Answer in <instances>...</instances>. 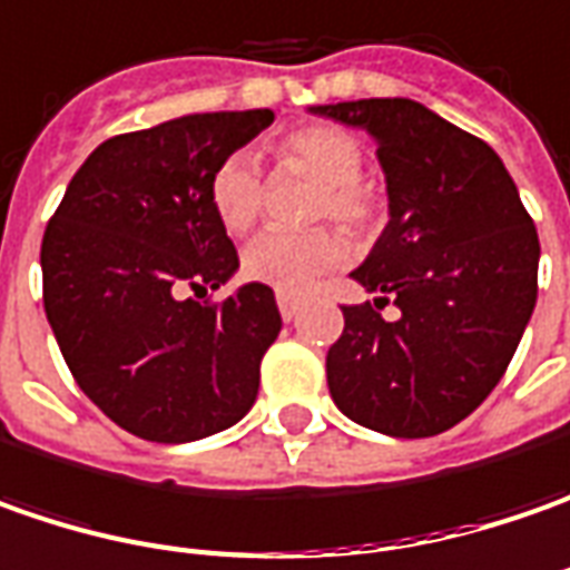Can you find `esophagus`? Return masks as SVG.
Listing matches in <instances>:
<instances>
[{
  "mask_svg": "<svg viewBox=\"0 0 570 570\" xmlns=\"http://www.w3.org/2000/svg\"><path fill=\"white\" fill-rule=\"evenodd\" d=\"M277 308H281L284 322H293V318H296V312L303 308V296L286 293V289H277Z\"/></svg>",
  "mask_w": 570,
  "mask_h": 570,
  "instance_id": "obj_1",
  "label": "esophagus"
}]
</instances>
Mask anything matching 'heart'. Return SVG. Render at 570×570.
<instances>
[{
    "instance_id": "1",
    "label": "heart",
    "mask_w": 570,
    "mask_h": 570,
    "mask_svg": "<svg viewBox=\"0 0 570 570\" xmlns=\"http://www.w3.org/2000/svg\"><path fill=\"white\" fill-rule=\"evenodd\" d=\"M277 154L286 164L303 167L315 183H322L315 217H331L346 229H365L382 214L379 188L360 179L363 148L360 141L337 126H303L281 138ZM210 207L226 233H246L262 210L258 169L246 154H229L210 176ZM346 243L324 229H265L243 248V274L255 284L299 293L312 286L324 271L341 265Z\"/></svg>"
}]
</instances>
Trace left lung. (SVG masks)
Listing matches in <instances>:
<instances>
[{
	"label": "left lung",
	"mask_w": 570,
	"mask_h": 570,
	"mask_svg": "<svg viewBox=\"0 0 570 570\" xmlns=\"http://www.w3.org/2000/svg\"><path fill=\"white\" fill-rule=\"evenodd\" d=\"M308 112L368 131L387 188V226L350 274L379 296L344 305L331 397L372 432L439 435L492 394L518 350L537 305V226L499 154L416 100ZM387 298L402 308L394 323L377 312Z\"/></svg>",
	"instance_id": "obj_1"
}]
</instances>
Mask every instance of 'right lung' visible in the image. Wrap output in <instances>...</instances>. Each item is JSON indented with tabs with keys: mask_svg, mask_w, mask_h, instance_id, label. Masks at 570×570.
Returning a JSON list of instances; mask_svg holds the SVG:
<instances>
[{
	"mask_svg": "<svg viewBox=\"0 0 570 570\" xmlns=\"http://www.w3.org/2000/svg\"><path fill=\"white\" fill-rule=\"evenodd\" d=\"M274 122L271 109L191 112L104 141L43 233V308L78 387L126 432L186 444L224 432L258 397L281 334L274 289L243 284L210 207V176Z\"/></svg>",
	"mask_w": 570,
	"mask_h": 570,
	"instance_id": "add662e5",
	"label": "right lung"
}]
</instances>
